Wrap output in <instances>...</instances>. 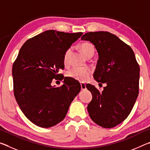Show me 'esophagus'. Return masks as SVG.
Listing matches in <instances>:
<instances>
[{
    "label": "esophagus",
    "instance_id": "esophagus-1",
    "mask_svg": "<svg viewBox=\"0 0 150 150\" xmlns=\"http://www.w3.org/2000/svg\"><path fill=\"white\" fill-rule=\"evenodd\" d=\"M81 90L86 89V85L84 83H81Z\"/></svg>",
    "mask_w": 150,
    "mask_h": 150
}]
</instances>
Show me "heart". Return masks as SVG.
<instances>
[{"label": "heart", "mask_w": 150, "mask_h": 150, "mask_svg": "<svg viewBox=\"0 0 150 150\" xmlns=\"http://www.w3.org/2000/svg\"><path fill=\"white\" fill-rule=\"evenodd\" d=\"M81 52L84 54L86 57H91L95 54V47L89 42H83L80 45ZM71 49L69 48L66 50L64 54V63H67L68 61V56L70 54ZM91 70L87 67H73L67 71V76L69 78L73 79L78 81L84 82L87 81L91 75Z\"/></svg>", "instance_id": "obj_1"}]
</instances>
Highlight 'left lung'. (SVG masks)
Returning <instances> with one entry per match:
<instances>
[{"instance_id":"left-lung-1","label":"left lung","mask_w":150,"mask_h":150,"mask_svg":"<svg viewBox=\"0 0 150 150\" xmlns=\"http://www.w3.org/2000/svg\"><path fill=\"white\" fill-rule=\"evenodd\" d=\"M81 39L95 45L98 59L93 77L106 84L102 93L94 85H86L93 95L88 114L98 126L113 128L128 117L135 104L139 93V65L132 48L110 32H87Z\"/></svg>"}]
</instances>
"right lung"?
I'll use <instances>...</instances> for the list:
<instances>
[{
  "label": "right lung",
  "instance_id": "1",
  "mask_svg": "<svg viewBox=\"0 0 150 150\" xmlns=\"http://www.w3.org/2000/svg\"><path fill=\"white\" fill-rule=\"evenodd\" d=\"M82 34L47 30L20 48L12 66L14 95L22 112L35 125L50 128L62 121L80 92V83L75 81L64 78L59 87L51 83L62 75L58 72L64 68L65 52Z\"/></svg>",
  "mask_w": 150,
  "mask_h": 150
}]
</instances>
